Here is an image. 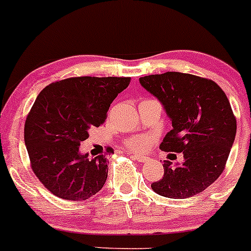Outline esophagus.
<instances>
[{"label": "esophagus", "mask_w": 251, "mask_h": 251, "mask_svg": "<svg viewBox=\"0 0 251 251\" xmlns=\"http://www.w3.org/2000/svg\"><path fill=\"white\" fill-rule=\"evenodd\" d=\"M131 157H132L133 159L138 160V162H146V160H147V157H146V155H140V154H131Z\"/></svg>", "instance_id": "1"}]
</instances>
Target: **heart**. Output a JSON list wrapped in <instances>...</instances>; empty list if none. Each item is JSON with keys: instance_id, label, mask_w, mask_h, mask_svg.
Listing matches in <instances>:
<instances>
[{"instance_id": "1", "label": "heart", "mask_w": 251, "mask_h": 251, "mask_svg": "<svg viewBox=\"0 0 251 251\" xmlns=\"http://www.w3.org/2000/svg\"><path fill=\"white\" fill-rule=\"evenodd\" d=\"M126 147L131 151H135V152H140L147 147V140L142 136H133L126 141Z\"/></svg>"}]
</instances>
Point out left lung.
<instances>
[{
  "mask_svg": "<svg viewBox=\"0 0 251 251\" xmlns=\"http://www.w3.org/2000/svg\"><path fill=\"white\" fill-rule=\"evenodd\" d=\"M140 83L172 120L159 148L184 154L181 165L165 160L163 177L152 190L169 199L198 195L222 174L234 142L237 120L227 96L212 79L181 72L150 75Z\"/></svg>",
  "mask_w": 251,
  "mask_h": 251,
  "instance_id": "obj_1",
  "label": "left lung"
}]
</instances>
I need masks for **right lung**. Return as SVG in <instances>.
Here are the masks:
<instances>
[{
    "label": "right lung",
    "mask_w": 251,
    "mask_h": 251,
    "mask_svg": "<svg viewBox=\"0 0 251 251\" xmlns=\"http://www.w3.org/2000/svg\"><path fill=\"white\" fill-rule=\"evenodd\" d=\"M130 77H71L43 89L31 106L24 142L30 167L44 186L64 200L96 195L108 177V160L79 153L89 131L105 121L109 106Z\"/></svg>",
    "instance_id": "right-lung-1"
}]
</instances>
